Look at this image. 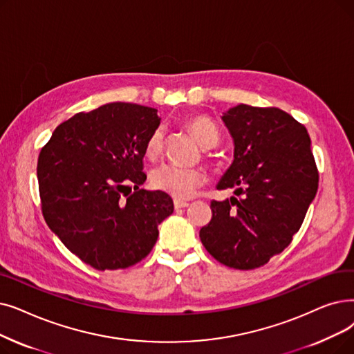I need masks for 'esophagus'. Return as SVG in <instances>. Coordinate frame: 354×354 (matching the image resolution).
<instances>
[{
    "mask_svg": "<svg viewBox=\"0 0 354 354\" xmlns=\"http://www.w3.org/2000/svg\"><path fill=\"white\" fill-rule=\"evenodd\" d=\"M174 205H175V208H176V209H179V208H187V207L189 205V203H187V201H180V199H175V201H174Z\"/></svg>",
    "mask_w": 354,
    "mask_h": 354,
    "instance_id": "esophagus-1",
    "label": "esophagus"
}]
</instances>
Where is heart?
Here are the masks:
<instances>
[{
    "instance_id": "heart-1",
    "label": "heart",
    "mask_w": 354,
    "mask_h": 354,
    "mask_svg": "<svg viewBox=\"0 0 354 354\" xmlns=\"http://www.w3.org/2000/svg\"><path fill=\"white\" fill-rule=\"evenodd\" d=\"M188 127L204 147H212L218 143L220 134L214 122L205 117H194L189 120ZM163 147V131L155 130L146 143V156L156 159ZM207 178L201 169L180 167L171 163H163L153 169L150 182L156 189H160L178 199L189 198L196 188L205 183Z\"/></svg>"
}]
</instances>
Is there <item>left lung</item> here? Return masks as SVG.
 <instances>
[{
  "label": "left lung",
  "mask_w": 354,
  "mask_h": 354,
  "mask_svg": "<svg viewBox=\"0 0 354 354\" xmlns=\"http://www.w3.org/2000/svg\"><path fill=\"white\" fill-rule=\"evenodd\" d=\"M234 142V159L212 201V218L199 232L204 248L228 268L263 266L292 240L318 189V172L306 129L290 114L239 104L221 115Z\"/></svg>",
  "instance_id": "left-lung-1"
}]
</instances>
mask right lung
I'll return each mask as SVG.
<instances>
[{
    "instance_id": "right-lung-1",
    "label": "right lung",
    "mask_w": 354,
    "mask_h": 354,
    "mask_svg": "<svg viewBox=\"0 0 354 354\" xmlns=\"http://www.w3.org/2000/svg\"><path fill=\"white\" fill-rule=\"evenodd\" d=\"M159 124L155 109L110 102L62 122L40 151L43 217L94 269L140 262L155 245L159 225L174 212L166 192L140 189L147 178L146 143Z\"/></svg>"
}]
</instances>
